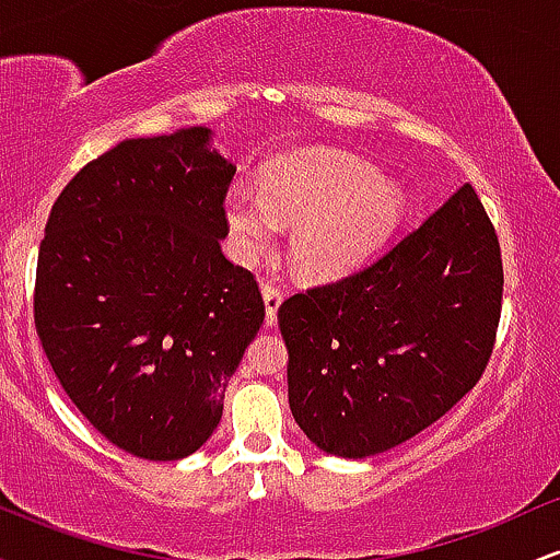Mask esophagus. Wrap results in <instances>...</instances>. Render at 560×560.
<instances>
[{"mask_svg": "<svg viewBox=\"0 0 560 560\" xmlns=\"http://www.w3.org/2000/svg\"><path fill=\"white\" fill-rule=\"evenodd\" d=\"M262 302H266V324L273 326L276 324V313H279V305L284 302V292L279 287H262L260 289Z\"/></svg>", "mask_w": 560, "mask_h": 560, "instance_id": "34e87169", "label": "esophagus"}]
</instances>
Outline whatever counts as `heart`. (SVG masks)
<instances>
[{"label": "heart", "mask_w": 560, "mask_h": 560, "mask_svg": "<svg viewBox=\"0 0 560 560\" xmlns=\"http://www.w3.org/2000/svg\"><path fill=\"white\" fill-rule=\"evenodd\" d=\"M405 195L374 165L337 150L287 155L260 173V189L234 184L223 197L231 244L242 260L271 247L279 221L292 223L289 258L313 279L355 271L395 234Z\"/></svg>", "instance_id": "heart-1"}]
</instances>
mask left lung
<instances>
[{"label":"left lung","instance_id":"left-lung-1","mask_svg":"<svg viewBox=\"0 0 560 560\" xmlns=\"http://www.w3.org/2000/svg\"><path fill=\"white\" fill-rule=\"evenodd\" d=\"M500 300L498 234L464 184L369 268L281 302L298 427L339 458L402 445L479 382Z\"/></svg>","mask_w":560,"mask_h":560}]
</instances>
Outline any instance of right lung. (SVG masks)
Here are the masks:
<instances>
[{
  "label": "right lung",
  "mask_w": 560,
  "mask_h": 560,
  "mask_svg": "<svg viewBox=\"0 0 560 560\" xmlns=\"http://www.w3.org/2000/svg\"><path fill=\"white\" fill-rule=\"evenodd\" d=\"M234 173L205 126L126 139L75 173L44 229L38 339L83 419L137 458L208 442L266 318L258 281L221 253Z\"/></svg>",
  "instance_id": "obj_1"
}]
</instances>
